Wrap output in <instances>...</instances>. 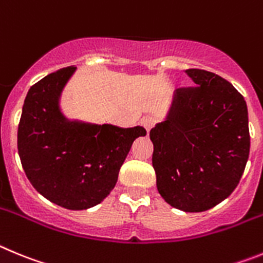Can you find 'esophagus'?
<instances>
[{
  "instance_id": "esophagus-1",
  "label": "esophagus",
  "mask_w": 263,
  "mask_h": 263,
  "mask_svg": "<svg viewBox=\"0 0 263 263\" xmlns=\"http://www.w3.org/2000/svg\"><path fill=\"white\" fill-rule=\"evenodd\" d=\"M140 123H141V126L146 129V132H149L151 131V128L156 124V119L153 117H145L141 119Z\"/></svg>"
}]
</instances>
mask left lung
Returning <instances> with one entry per match:
<instances>
[{
  "instance_id": "left-lung-1",
  "label": "left lung",
  "mask_w": 263,
  "mask_h": 263,
  "mask_svg": "<svg viewBox=\"0 0 263 263\" xmlns=\"http://www.w3.org/2000/svg\"><path fill=\"white\" fill-rule=\"evenodd\" d=\"M196 86L178 87L166 120L151 129L157 190L172 207L202 212L237 187L250 149L248 107L223 77L184 70Z\"/></svg>"
}]
</instances>
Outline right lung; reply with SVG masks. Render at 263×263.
<instances>
[{
  "label": "right lung",
  "instance_id": "right-lung-1",
  "mask_svg": "<svg viewBox=\"0 0 263 263\" xmlns=\"http://www.w3.org/2000/svg\"><path fill=\"white\" fill-rule=\"evenodd\" d=\"M74 70L63 68L30 87L18 126V153L37 193L68 210H86L115 187L132 143L146 131L68 120L59 99Z\"/></svg>",
  "mask_w": 263,
  "mask_h": 263
}]
</instances>
